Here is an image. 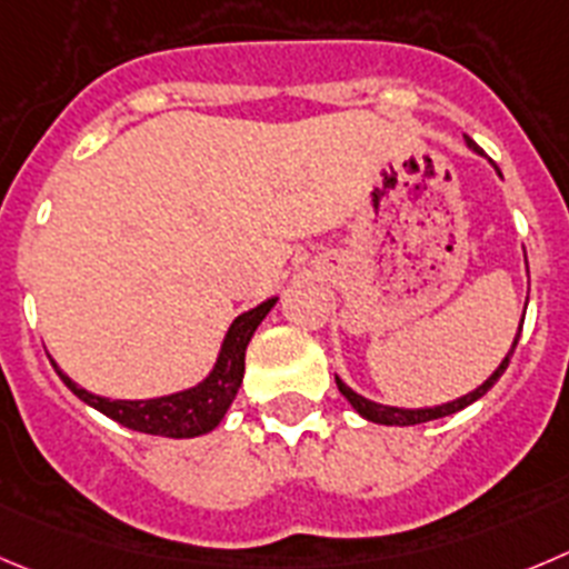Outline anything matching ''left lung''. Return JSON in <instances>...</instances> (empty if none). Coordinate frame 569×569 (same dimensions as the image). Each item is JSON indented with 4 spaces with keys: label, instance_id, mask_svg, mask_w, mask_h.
Instances as JSON below:
<instances>
[{
    "label": "left lung",
    "instance_id": "left-lung-1",
    "mask_svg": "<svg viewBox=\"0 0 569 569\" xmlns=\"http://www.w3.org/2000/svg\"><path fill=\"white\" fill-rule=\"evenodd\" d=\"M467 144H469V148H472V150H478V144H475L472 139H469V137H467ZM519 329H522V323H519ZM517 340H519V335H517V338H513V346H511V351H508V355H506V360H502L500 366H497V371H495V375L489 377V380L483 382V386H480V388H475V391H472V393H467V397L456 399V402L438 405V408H419V410L388 408V405H377V402H369V399H362L360 393H355V391H351V388H346L343 382L338 380V377H335V380H338V391L343 393L346 399H349V402H351V408H355L357 413L362 416V419L377 421V425H399V427H408V425H421V421L441 419V416L458 413V410H463V408H467V405L478 402V399L483 397V393L489 391V388L495 386L497 380H500V377H502V371L508 369V362H511V355H513V349H517Z\"/></svg>",
    "mask_w": 569,
    "mask_h": 569
}]
</instances>
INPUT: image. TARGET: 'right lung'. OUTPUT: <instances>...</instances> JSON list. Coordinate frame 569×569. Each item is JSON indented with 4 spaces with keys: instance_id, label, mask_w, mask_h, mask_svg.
I'll return each mask as SVG.
<instances>
[{
    "instance_id": "right-lung-1",
    "label": "right lung",
    "mask_w": 569,
    "mask_h": 569,
    "mask_svg": "<svg viewBox=\"0 0 569 569\" xmlns=\"http://www.w3.org/2000/svg\"><path fill=\"white\" fill-rule=\"evenodd\" d=\"M273 305L276 299H268L259 307H253V310L242 312L240 318H234V323L226 332L223 349H220L212 375L200 382V386L170 393V397L137 399V402H131V399H106L74 386L58 366L56 371L74 397L83 399L86 405L97 408L100 413H106L108 419L119 421L122 427L167 438L203 436V432L214 430L220 425L229 405L234 402L237 391L242 386V375H246L248 340H251V335L257 332V327L262 323V318L268 316Z\"/></svg>"
}]
</instances>
